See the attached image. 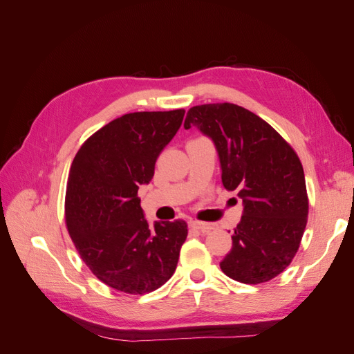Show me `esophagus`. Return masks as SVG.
<instances>
[{
	"mask_svg": "<svg viewBox=\"0 0 354 354\" xmlns=\"http://www.w3.org/2000/svg\"><path fill=\"white\" fill-rule=\"evenodd\" d=\"M189 226L194 227V229H198L201 230L202 233H207V232H211L216 227H214V224H209V223H203V221H198V220H192L189 221Z\"/></svg>",
	"mask_w": 354,
	"mask_h": 354,
	"instance_id": "obj_1",
	"label": "esophagus"
}]
</instances>
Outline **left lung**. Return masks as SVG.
Returning <instances> with one entry per match:
<instances>
[{"label":"left lung","mask_w":354,"mask_h":354,"mask_svg":"<svg viewBox=\"0 0 354 354\" xmlns=\"http://www.w3.org/2000/svg\"><path fill=\"white\" fill-rule=\"evenodd\" d=\"M211 138L221 181L236 190L243 214L232 234L221 270L242 283H261L281 274L301 242L308 199L297 153L260 116L233 103L189 109L185 128Z\"/></svg>","instance_id":"obj_1"}]
</instances>
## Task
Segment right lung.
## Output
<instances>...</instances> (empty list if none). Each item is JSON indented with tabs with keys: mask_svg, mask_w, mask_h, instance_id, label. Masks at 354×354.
Here are the masks:
<instances>
[{
	"mask_svg": "<svg viewBox=\"0 0 354 354\" xmlns=\"http://www.w3.org/2000/svg\"><path fill=\"white\" fill-rule=\"evenodd\" d=\"M185 111L125 113L85 142L71 165L66 226L82 261L118 291L146 294L173 276L187 236L183 220L149 226L137 198Z\"/></svg>",
	"mask_w": 354,
	"mask_h": 354,
	"instance_id": "add662e5",
	"label": "right lung"
}]
</instances>
